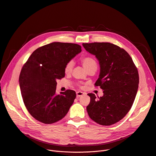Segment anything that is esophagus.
<instances>
[{"instance_id": "1", "label": "esophagus", "mask_w": 156, "mask_h": 156, "mask_svg": "<svg viewBox=\"0 0 156 156\" xmlns=\"http://www.w3.org/2000/svg\"><path fill=\"white\" fill-rule=\"evenodd\" d=\"M84 94V93H83V92H81V91H77L76 92V96L78 97V98H79V97H80V96H83Z\"/></svg>"}]
</instances>
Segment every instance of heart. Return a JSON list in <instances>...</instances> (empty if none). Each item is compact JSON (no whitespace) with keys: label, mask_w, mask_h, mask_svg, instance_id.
<instances>
[{"label":"heart","mask_w":156,"mask_h":156,"mask_svg":"<svg viewBox=\"0 0 156 156\" xmlns=\"http://www.w3.org/2000/svg\"><path fill=\"white\" fill-rule=\"evenodd\" d=\"M81 62L84 67V69L88 71L93 68L97 69V62L96 61L91 57H84L81 58ZM73 61H70L66 63L65 66L64 71L65 73L68 74L70 73L73 69Z\"/></svg>","instance_id":"obj_1"}]
</instances>
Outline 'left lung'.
Returning <instances> with one entry per match:
<instances>
[{
	"label": "left lung",
	"mask_w": 156,
	"mask_h": 156,
	"mask_svg": "<svg viewBox=\"0 0 156 156\" xmlns=\"http://www.w3.org/2000/svg\"><path fill=\"white\" fill-rule=\"evenodd\" d=\"M83 46L99 61L100 73L95 86L104 91L98 99L94 94H87L91 98L87 114L98 124L113 125L127 114L134 102L139 84L138 70L128 53L115 44L83 43Z\"/></svg>",
	"instance_id": "8db88e82"
}]
</instances>
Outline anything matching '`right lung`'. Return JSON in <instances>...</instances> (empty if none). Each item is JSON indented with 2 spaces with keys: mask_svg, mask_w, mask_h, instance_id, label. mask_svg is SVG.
Returning a JSON list of instances; mask_svg holds the SVG:
<instances>
[{
  "mask_svg": "<svg viewBox=\"0 0 156 156\" xmlns=\"http://www.w3.org/2000/svg\"><path fill=\"white\" fill-rule=\"evenodd\" d=\"M81 52L76 44L54 42L35 50L22 68L19 84L33 117L46 124L63 119L76 98L70 90L56 94L57 80L65 76L66 63Z\"/></svg>",
  "mask_w": 156,
  "mask_h": 156,
  "instance_id": "add662e5",
  "label": "right lung"
}]
</instances>
